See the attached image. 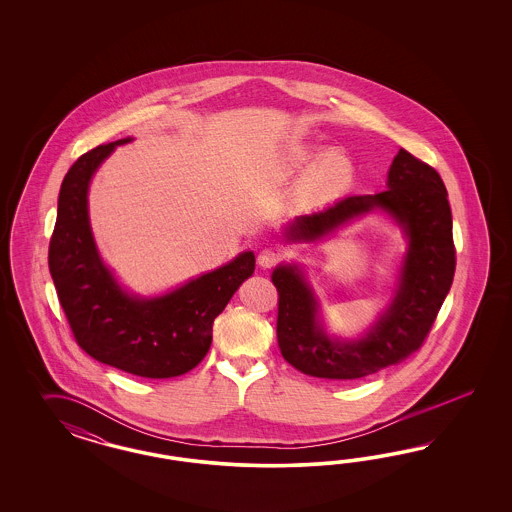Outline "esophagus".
<instances>
[{
    "instance_id": "esophagus-1",
    "label": "esophagus",
    "mask_w": 512,
    "mask_h": 512,
    "mask_svg": "<svg viewBox=\"0 0 512 512\" xmlns=\"http://www.w3.org/2000/svg\"><path fill=\"white\" fill-rule=\"evenodd\" d=\"M283 259V255H281V251L278 249H263L261 253H259V257H257V263L261 264L263 268H272V266H276Z\"/></svg>"
}]
</instances>
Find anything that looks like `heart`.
Masks as SVG:
<instances>
[{"mask_svg":"<svg viewBox=\"0 0 512 512\" xmlns=\"http://www.w3.org/2000/svg\"><path fill=\"white\" fill-rule=\"evenodd\" d=\"M315 160L318 163L311 171V186L317 193L325 197H336L353 184L355 163L341 150H330L323 154V148L306 144L298 146L289 155V165L295 169L308 167Z\"/></svg>","mask_w":512,"mask_h":512,"instance_id":"heart-1","label":"heart"}]
</instances>
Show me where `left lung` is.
<instances>
[{"label": "left lung", "mask_w": 512, "mask_h": 512, "mask_svg": "<svg viewBox=\"0 0 512 512\" xmlns=\"http://www.w3.org/2000/svg\"><path fill=\"white\" fill-rule=\"evenodd\" d=\"M387 187L375 195L345 197L285 227V242H317L357 217L387 214L407 238L394 298L364 336H330L302 266L279 264L278 343L283 358L311 377L347 381L381 372L415 353L426 340L449 295L456 251L447 189L430 165L400 150L388 169Z\"/></svg>", "instance_id": "obj_1"}]
</instances>
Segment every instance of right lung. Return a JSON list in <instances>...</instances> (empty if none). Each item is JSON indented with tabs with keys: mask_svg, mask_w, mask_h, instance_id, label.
Wrapping results in <instances>:
<instances>
[{
	"mask_svg": "<svg viewBox=\"0 0 512 512\" xmlns=\"http://www.w3.org/2000/svg\"><path fill=\"white\" fill-rule=\"evenodd\" d=\"M131 140L93 148L65 174L48 268L73 336L90 357L139 377L169 379L193 370L206 357L214 319L253 274L255 255L244 251L165 295L127 293L95 246L88 189L114 148Z\"/></svg>",
	"mask_w": 512,
	"mask_h": 512,
	"instance_id": "right-lung-1",
	"label": "right lung"
}]
</instances>
